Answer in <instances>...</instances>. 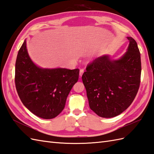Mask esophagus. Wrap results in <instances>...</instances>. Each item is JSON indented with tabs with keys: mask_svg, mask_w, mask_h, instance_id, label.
<instances>
[{
	"mask_svg": "<svg viewBox=\"0 0 154 154\" xmlns=\"http://www.w3.org/2000/svg\"><path fill=\"white\" fill-rule=\"evenodd\" d=\"M83 73H84V69H81L80 71H79V76H80V77H81L82 75H83Z\"/></svg>",
	"mask_w": 154,
	"mask_h": 154,
	"instance_id": "1",
	"label": "esophagus"
}]
</instances>
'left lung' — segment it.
<instances>
[{"label":"left lung","mask_w":154,"mask_h":154,"mask_svg":"<svg viewBox=\"0 0 154 154\" xmlns=\"http://www.w3.org/2000/svg\"><path fill=\"white\" fill-rule=\"evenodd\" d=\"M126 53L117 60L103 56L89 63L82 76L90 108L100 117L110 118L127 109L140 83L141 59L132 37Z\"/></svg>","instance_id":"left-lung-1"}]
</instances>
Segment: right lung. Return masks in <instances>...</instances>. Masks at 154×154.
Here are the masks:
<instances>
[{"mask_svg":"<svg viewBox=\"0 0 154 154\" xmlns=\"http://www.w3.org/2000/svg\"><path fill=\"white\" fill-rule=\"evenodd\" d=\"M79 75V69L37 67L29 56L26 41L17 54L15 68L17 92L23 104L42 119H52L62 112Z\"/></svg>","mask_w":154,"mask_h":154,"instance_id":"right-lung-1","label":"right lung"}]
</instances>
